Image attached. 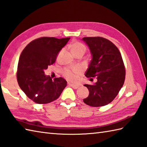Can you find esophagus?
<instances>
[{
    "instance_id": "34e87169",
    "label": "esophagus",
    "mask_w": 147,
    "mask_h": 147,
    "mask_svg": "<svg viewBox=\"0 0 147 147\" xmlns=\"http://www.w3.org/2000/svg\"><path fill=\"white\" fill-rule=\"evenodd\" d=\"M69 86L70 87H71V88H74V89H77L79 88L80 87V85L79 84H70Z\"/></svg>"
}]
</instances>
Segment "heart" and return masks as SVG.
Returning a JSON list of instances; mask_svg holds the SVG:
<instances>
[{
    "instance_id": "obj_1",
    "label": "heart",
    "mask_w": 147,
    "mask_h": 147,
    "mask_svg": "<svg viewBox=\"0 0 147 147\" xmlns=\"http://www.w3.org/2000/svg\"><path fill=\"white\" fill-rule=\"evenodd\" d=\"M86 46L83 44L79 42H75L72 43L70 46V50L73 55L78 53H84L86 51ZM81 70L79 67H75L71 69H65L64 70L63 74L65 77L67 79L71 81L76 80L77 78V76L80 74Z\"/></svg>"
}]
</instances>
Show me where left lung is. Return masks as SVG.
Instances as JSON below:
<instances>
[{
  "mask_svg": "<svg viewBox=\"0 0 147 147\" xmlns=\"http://www.w3.org/2000/svg\"><path fill=\"white\" fill-rule=\"evenodd\" d=\"M89 47L91 60L85 74L96 77L93 85L84 84L89 94L83 101L91 107H102L111 103L124 84L125 67L121 54L111 41L100 37H84Z\"/></svg>",
  "mask_w": 147,
  "mask_h": 147,
  "instance_id": "left-lung-1",
  "label": "left lung"
}]
</instances>
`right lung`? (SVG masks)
Instances as JSON below:
<instances>
[{
	"instance_id": "right-lung-1",
	"label": "right lung",
	"mask_w": 147,
	"mask_h": 147,
	"mask_svg": "<svg viewBox=\"0 0 147 147\" xmlns=\"http://www.w3.org/2000/svg\"><path fill=\"white\" fill-rule=\"evenodd\" d=\"M70 37H44L30 42L21 53L18 65L17 80L21 89L36 103L46 104L58 99L67 86L63 78L52 80L44 74L55 62Z\"/></svg>"
}]
</instances>
